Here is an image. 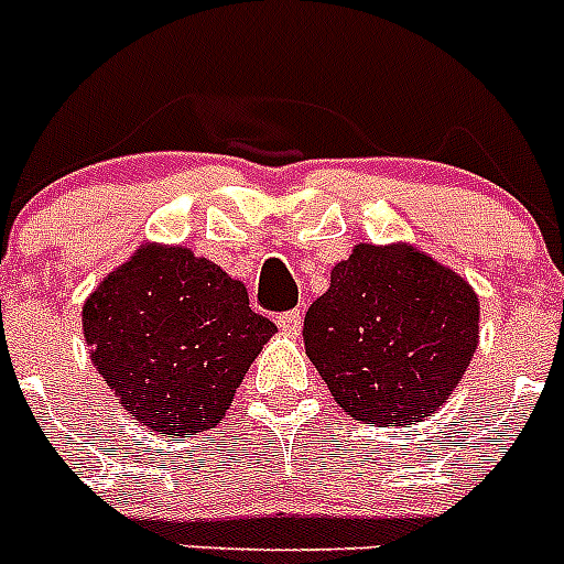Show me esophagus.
Wrapping results in <instances>:
<instances>
[{
	"mask_svg": "<svg viewBox=\"0 0 564 564\" xmlns=\"http://www.w3.org/2000/svg\"><path fill=\"white\" fill-rule=\"evenodd\" d=\"M276 327L282 333H288V336H296V333L302 330V313H299V311L279 313V316H276Z\"/></svg>",
	"mask_w": 564,
	"mask_h": 564,
	"instance_id": "34e87169",
	"label": "esophagus"
}]
</instances>
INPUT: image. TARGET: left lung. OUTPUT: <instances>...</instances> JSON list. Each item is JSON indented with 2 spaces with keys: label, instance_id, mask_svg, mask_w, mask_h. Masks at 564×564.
<instances>
[{
  "label": "left lung",
  "instance_id": "1",
  "mask_svg": "<svg viewBox=\"0 0 564 564\" xmlns=\"http://www.w3.org/2000/svg\"><path fill=\"white\" fill-rule=\"evenodd\" d=\"M475 291L410 246H358L305 316V350L356 421L415 423L437 412L477 347Z\"/></svg>",
  "mask_w": 564,
  "mask_h": 564
}]
</instances>
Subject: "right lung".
<instances>
[{"label": "right lung", "instance_id": "obj_1", "mask_svg": "<svg viewBox=\"0 0 564 564\" xmlns=\"http://www.w3.org/2000/svg\"><path fill=\"white\" fill-rule=\"evenodd\" d=\"M93 364L123 410L161 435L223 421L271 318L248 307L242 282L186 248L147 246L84 305Z\"/></svg>", "mask_w": 564, "mask_h": 564}]
</instances>
